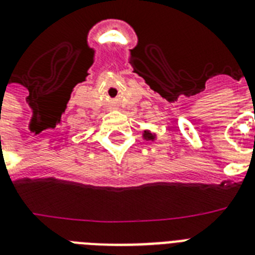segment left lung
I'll return each mask as SVG.
<instances>
[{"label": "left lung", "instance_id": "1", "mask_svg": "<svg viewBox=\"0 0 255 255\" xmlns=\"http://www.w3.org/2000/svg\"><path fill=\"white\" fill-rule=\"evenodd\" d=\"M145 137L146 138H149V140H151V138H154V136L151 133H149V132H145V134H144Z\"/></svg>", "mask_w": 255, "mask_h": 255}]
</instances>
